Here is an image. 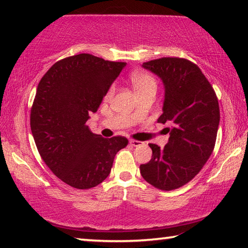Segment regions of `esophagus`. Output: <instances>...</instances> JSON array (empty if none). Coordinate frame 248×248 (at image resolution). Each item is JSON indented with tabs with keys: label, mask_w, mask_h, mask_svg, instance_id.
Listing matches in <instances>:
<instances>
[{
	"label": "esophagus",
	"mask_w": 248,
	"mask_h": 248,
	"mask_svg": "<svg viewBox=\"0 0 248 248\" xmlns=\"http://www.w3.org/2000/svg\"><path fill=\"white\" fill-rule=\"evenodd\" d=\"M142 143H143V142L138 141V140H130V144H131L132 146H139V145H141Z\"/></svg>",
	"instance_id": "34e87169"
}]
</instances>
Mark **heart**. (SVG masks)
I'll return each mask as SVG.
<instances>
[{
  "instance_id": "obj_1",
  "label": "heart",
  "mask_w": 248,
  "mask_h": 248,
  "mask_svg": "<svg viewBox=\"0 0 248 248\" xmlns=\"http://www.w3.org/2000/svg\"><path fill=\"white\" fill-rule=\"evenodd\" d=\"M130 81L133 86L134 91L137 94L141 96L150 92H156L157 89V82L152 74L148 72H143V71H134L130 74ZM115 92V85H111L109 87L107 92V97H110Z\"/></svg>"
}]
</instances>
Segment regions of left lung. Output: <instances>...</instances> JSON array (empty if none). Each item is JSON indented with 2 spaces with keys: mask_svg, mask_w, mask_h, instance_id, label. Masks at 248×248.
Masks as SVG:
<instances>
[{
  "mask_svg": "<svg viewBox=\"0 0 248 248\" xmlns=\"http://www.w3.org/2000/svg\"><path fill=\"white\" fill-rule=\"evenodd\" d=\"M142 66L164 83V106L157 123L170 128H166L170 139L164 148L149 144L152 158L140 165V171L153 187L174 190L189 183L212 154L220 123L219 102L199 66L187 59H155Z\"/></svg>",
  "mask_w": 248,
  "mask_h": 248,
  "instance_id": "obj_1",
  "label": "left lung"
}]
</instances>
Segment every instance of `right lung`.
Instances as JSON below:
<instances>
[{
  "mask_svg": "<svg viewBox=\"0 0 248 248\" xmlns=\"http://www.w3.org/2000/svg\"><path fill=\"white\" fill-rule=\"evenodd\" d=\"M125 62L90 53L62 59L41 78L31 109V128L41 158L59 179L77 189L108 177L124 137L105 139L87 125Z\"/></svg>",
  "mask_w": 248,
  "mask_h": 248,
  "instance_id": "1",
  "label": "right lung"
}]
</instances>
